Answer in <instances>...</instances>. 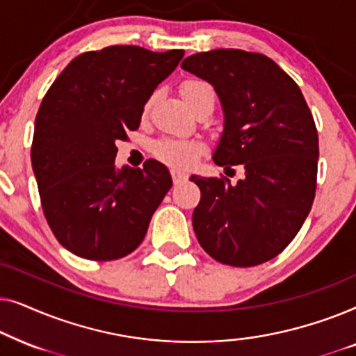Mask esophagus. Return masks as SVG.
Masks as SVG:
<instances>
[{"label": "esophagus", "instance_id": "1", "mask_svg": "<svg viewBox=\"0 0 356 356\" xmlns=\"http://www.w3.org/2000/svg\"><path fill=\"white\" fill-rule=\"evenodd\" d=\"M172 178H173V183H175V184H179V183L186 181L188 175L184 173V172H181V170L173 168V170H172Z\"/></svg>", "mask_w": 356, "mask_h": 356}]
</instances>
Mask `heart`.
<instances>
[{"label": "heart", "instance_id": "obj_1", "mask_svg": "<svg viewBox=\"0 0 356 356\" xmlns=\"http://www.w3.org/2000/svg\"><path fill=\"white\" fill-rule=\"evenodd\" d=\"M183 100L186 102L189 108L193 111L207 102H216V90L209 82L202 79H186L179 86ZM155 97H150L145 104L144 110L149 111L152 106ZM201 144L196 140H184V139H162L154 145V152L160 160L167 162L173 167L188 168L196 162L199 154H201Z\"/></svg>", "mask_w": 356, "mask_h": 356}]
</instances>
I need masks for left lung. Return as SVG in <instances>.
Here are the masks:
<instances>
[{"label": "left lung", "instance_id": "8db88e82", "mask_svg": "<svg viewBox=\"0 0 356 356\" xmlns=\"http://www.w3.org/2000/svg\"><path fill=\"white\" fill-rule=\"evenodd\" d=\"M184 71L207 81L223 110L213 162L240 165L245 177L193 175L201 201L193 228L202 250L222 264L251 267L290 245L314 201L319 143L296 82L261 53L232 48L196 53Z\"/></svg>", "mask_w": 356, "mask_h": 356}]
</instances>
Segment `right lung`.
Returning <instances> with one entry per match:
<instances>
[{
    "label": "right lung",
    "instance_id": "obj_1",
    "mask_svg": "<svg viewBox=\"0 0 356 356\" xmlns=\"http://www.w3.org/2000/svg\"><path fill=\"white\" fill-rule=\"evenodd\" d=\"M183 55L133 45L82 53L43 97L32 168L48 225L72 254L113 261L143 243L173 181L154 159L116 168V140L139 128L144 105Z\"/></svg>",
    "mask_w": 356,
    "mask_h": 356
}]
</instances>
